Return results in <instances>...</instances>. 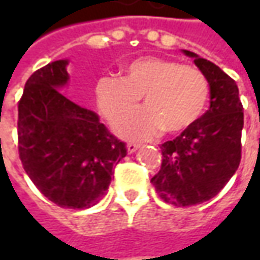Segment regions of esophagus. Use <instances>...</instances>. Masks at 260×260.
I'll return each instance as SVG.
<instances>
[{
  "instance_id": "1",
  "label": "esophagus",
  "mask_w": 260,
  "mask_h": 260,
  "mask_svg": "<svg viewBox=\"0 0 260 260\" xmlns=\"http://www.w3.org/2000/svg\"><path fill=\"white\" fill-rule=\"evenodd\" d=\"M125 149H127V153L132 155V153H135L136 150L139 149V145H136V143H127Z\"/></svg>"
}]
</instances>
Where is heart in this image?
I'll return each instance as SVG.
<instances>
[{"label": "heart", "instance_id": "b5f03b06", "mask_svg": "<svg viewBox=\"0 0 260 260\" xmlns=\"http://www.w3.org/2000/svg\"><path fill=\"white\" fill-rule=\"evenodd\" d=\"M96 103L104 117L114 123L145 98V109L115 124L127 139H149L162 128L178 133L204 114L210 84L195 66L162 57H142L124 66V78L103 76L95 86Z\"/></svg>", "mask_w": 260, "mask_h": 260}]
</instances>
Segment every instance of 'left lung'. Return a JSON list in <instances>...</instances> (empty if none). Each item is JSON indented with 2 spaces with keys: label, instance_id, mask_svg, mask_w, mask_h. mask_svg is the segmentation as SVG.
<instances>
[{
  "label": "left lung",
  "instance_id": "8db88e82",
  "mask_svg": "<svg viewBox=\"0 0 260 260\" xmlns=\"http://www.w3.org/2000/svg\"><path fill=\"white\" fill-rule=\"evenodd\" d=\"M210 84V108L174 140L165 142L156 192L176 207L201 204L217 195L240 164L243 107L236 82L213 62L182 50Z\"/></svg>",
  "mask_w": 260,
  "mask_h": 260
}]
</instances>
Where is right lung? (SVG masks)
I'll use <instances>...</instances> for the list:
<instances>
[{"label": "right lung", "instance_id": "1", "mask_svg": "<svg viewBox=\"0 0 260 260\" xmlns=\"http://www.w3.org/2000/svg\"><path fill=\"white\" fill-rule=\"evenodd\" d=\"M68 59L36 71L18 104V153L39 191L63 208H89L108 189L113 168L125 155L92 110L62 94Z\"/></svg>", "mask_w": 260, "mask_h": 260}]
</instances>
